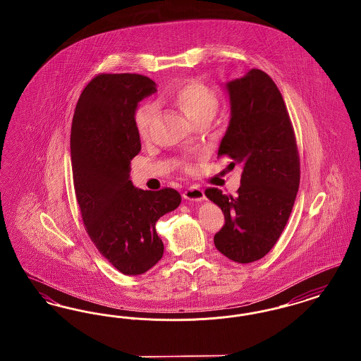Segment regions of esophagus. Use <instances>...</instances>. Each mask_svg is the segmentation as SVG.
<instances>
[{
	"label": "esophagus",
	"mask_w": 361,
	"mask_h": 361,
	"mask_svg": "<svg viewBox=\"0 0 361 361\" xmlns=\"http://www.w3.org/2000/svg\"><path fill=\"white\" fill-rule=\"evenodd\" d=\"M183 197L185 200H190V202H202V200H204V192H203V189L192 185L184 190Z\"/></svg>",
	"instance_id": "obj_1"
}]
</instances>
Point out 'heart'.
<instances>
[{
    "mask_svg": "<svg viewBox=\"0 0 361 361\" xmlns=\"http://www.w3.org/2000/svg\"><path fill=\"white\" fill-rule=\"evenodd\" d=\"M161 99L177 106L193 123L211 121L216 108L218 96L206 84L197 80H184L166 90ZM155 105L142 103L134 112V126L142 139L149 137L152 121L154 119Z\"/></svg>",
    "mask_w": 361,
    "mask_h": 361,
    "instance_id": "b5f03b06",
    "label": "heart"
}]
</instances>
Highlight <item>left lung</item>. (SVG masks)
<instances>
[{"label":"left lung","instance_id":"8db88e82","mask_svg":"<svg viewBox=\"0 0 361 361\" xmlns=\"http://www.w3.org/2000/svg\"><path fill=\"white\" fill-rule=\"evenodd\" d=\"M230 121L218 157L240 165L237 196L218 188L206 196L222 209L224 227L214 237L227 258L249 264L264 257L281 235L300 181V164L290 115L274 80L249 70L226 84Z\"/></svg>","mask_w":361,"mask_h":361}]
</instances>
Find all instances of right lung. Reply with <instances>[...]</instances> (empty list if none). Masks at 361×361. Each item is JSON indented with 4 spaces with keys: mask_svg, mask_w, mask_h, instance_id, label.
Wrapping results in <instances>:
<instances>
[{
    "mask_svg": "<svg viewBox=\"0 0 361 361\" xmlns=\"http://www.w3.org/2000/svg\"><path fill=\"white\" fill-rule=\"evenodd\" d=\"M155 92L154 81L140 74H99L82 90L71 123L73 181L86 233L123 275H142L162 258L155 224L181 203L176 189L143 190L130 180L140 152L134 112Z\"/></svg>",
    "mask_w": 361,
    "mask_h": 361,
    "instance_id": "add662e5",
    "label": "right lung"
}]
</instances>
